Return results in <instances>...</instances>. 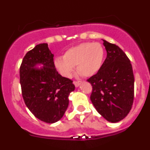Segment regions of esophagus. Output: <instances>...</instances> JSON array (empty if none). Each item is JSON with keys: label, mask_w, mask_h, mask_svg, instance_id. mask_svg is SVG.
<instances>
[{"label": "esophagus", "mask_w": 150, "mask_h": 150, "mask_svg": "<svg viewBox=\"0 0 150 150\" xmlns=\"http://www.w3.org/2000/svg\"><path fill=\"white\" fill-rule=\"evenodd\" d=\"M80 83H81V81H74V84L76 87L79 86V85H80Z\"/></svg>", "instance_id": "34e87169"}]
</instances>
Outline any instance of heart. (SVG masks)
I'll use <instances>...</instances> for the list:
<instances>
[{
    "label": "heart",
    "instance_id": "heart-1",
    "mask_svg": "<svg viewBox=\"0 0 150 150\" xmlns=\"http://www.w3.org/2000/svg\"><path fill=\"white\" fill-rule=\"evenodd\" d=\"M104 50L99 43H84L70 48L63 59L57 58L55 66L62 76H71L74 67L84 76H91L98 72L103 64Z\"/></svg>",
    "mask_w": 150,
    "mask_h": 150
}]
</instances>
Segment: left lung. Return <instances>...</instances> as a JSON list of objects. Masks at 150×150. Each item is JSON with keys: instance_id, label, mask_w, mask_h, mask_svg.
<instances>
[{"instance_id": "obj_1", "label": "left lung", "mask_w": 150, "mask_h": 150, "mask_svg": "<svg viewBox=\"0 0 150 150\" xmlns=\"http://www.w3.org/2000/svg\"><path fill=\"white\" fill-rule=\"evenodd\" d=\"M104 41L107 58L96 74L87 79L92 86L90 99L107 121L118 122L132 107L134 77L132 64L118 46Z\"/></svg>"}]
</instances>
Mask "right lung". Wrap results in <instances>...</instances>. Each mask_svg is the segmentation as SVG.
I'll return each mask as SVG.
<instances>
[{"label":"right lung","mask_w":150,"mask_h":150,"mask_svg":"<svg viewBox=\"0 0 150 150\" xmlns=\"http://www.w3.org/2000/svg\"><path fill=\"white\" fill-rule=\"evenodd\" d=\"M47 43H40L24 57L19 76L22 98L35 117L46 123L60 120L67 107L68 96L75 89L73 81L57 71ZM41 63L44 67L36 69Z\"/></svg>","instance_id":"obj_1"}]
</instances>
